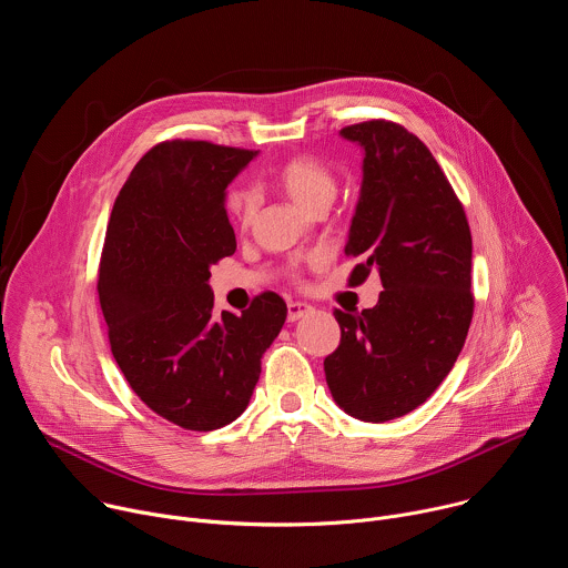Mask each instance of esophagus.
Masks as SVG:
<instances>
[{
	"mask_svg": "<svg viewBox=\"0 0 568 568\" xmlns=\"http://www.w3.org/2000/svg\"><path fill=\"white\" fill-rule=\"evenodd\" d=\"M310 312H312V307L307 303H301V301H290L287 303V321H292V323L303 318Z\"/></svg>",
	"mask_w": 568,
	"mask_h": 568,
	"instance_id": "obj_1",
	"label": "esophagus"
}]
</instances>
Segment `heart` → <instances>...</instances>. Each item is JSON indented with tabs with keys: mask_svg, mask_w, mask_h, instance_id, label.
Instances as JSON below:
<instances>
[{
	"mask_svg": "<svg viewBox=\"0 0 568 568\" xmlns=\"http://www.w3.org/2000/svg\"><path fill=\"white\" fill-rule=\"evenodd\" d=\"M276 184L285 195L305 211H314L321 204H331L337 195V180L333 171L316 156H292L274 171ZM226 213L237 222H250L256 211V195L245 186L229 189L224 197Z\"/></svg>",
	"mask_w": 568,
	"mask_h": 568,
	"instance_id": "heart-1",
	"label": "heart"
}]
</instances>
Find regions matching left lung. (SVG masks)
<instances>
[{"mask_svg": "<svg viewBox=\"0 0 568 568\" xmlns=\"http://www.w3.org/2000/svg\"><path fill=\"white\" fill-rule=\"evenodd\" d=\"M364 150L346 254L351 285L377 272L375 307L335 310L342 342L323 362L339 407L364 423L407 416L452 371L474 312L471 233L429 148L390 121L339 132Z\"/></svg>", "mask_w": 568, "mask_h": 568, "instance_id": "8db88e82", "label": "left lung"}]
</instances>
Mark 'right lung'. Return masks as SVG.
Masks as SVG:
<instances>
[{"label":"right lung","mask_w":568,"mask_h":568,"mask_svg":"<svg viewBox=\"0 0 568 568\" xmlns=\"http://www.w3.org/2000/svg\"><path fill=\"white\" fill-rule=\"evenodd\" d=\"M256 150L164 141L123 184L105 233L99 298L112 355L148 407L191 432L247 409L287 305L265 292L213 314L211 265L235 252L224 197Z\"/></svg>","instance_id":"add662e5"}]
</instances>
